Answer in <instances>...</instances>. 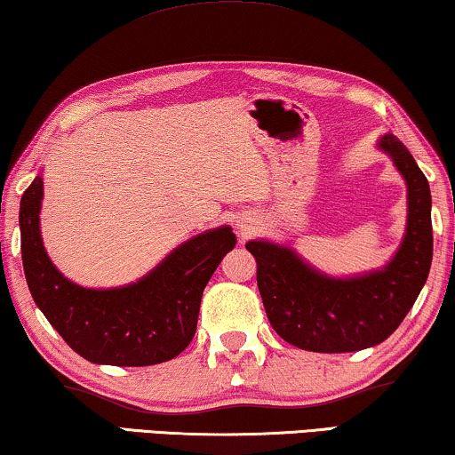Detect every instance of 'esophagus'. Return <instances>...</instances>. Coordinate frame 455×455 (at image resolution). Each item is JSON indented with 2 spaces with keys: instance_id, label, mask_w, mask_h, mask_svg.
Returning <instances> with one entry per match:
<instances>
[{
  "instance_id": "1",
  "label": "esophagus",
  "mask_w": 455,
  "mask_h": 455,
  "mask_svg": "<svg viewBox=\"0 0 455 455\" xmlns=\"http://www.w3.org/2000/svg\"><path fill=\"white\" fill-rule=\"evenodd\" d=\"M248 229H251V228H248V226H244V232H248Z\"/></svg>"
}]
</instances>
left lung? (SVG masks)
<instances>
[{
  "label": "left lung",
  "instance_id": "obj_1",
  "mask_svg": "<svg viewBox=\"0 0 455 455\" xmlns=\"http://www.w3.org/2000/svg\"><path fill=\"white\" fill-rule=\"evenodd\" d=\"M379 147L394 157L408 184V228L383 271L354 279L321 275L290 248L248 242L257 283L279 338L310 352H356L381 344L400 327L427 282L433 260L431 190L420 167L394 134Z\"/></svg>",
  "mask_w": 455,
  "mask_h": 455
}]
</instances>
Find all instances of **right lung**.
<instances>
[{"label": "right lung", "mask_w": 455, "mask_h": 455, "mask_svg": "<svg viewBox=\"0 0 455 455\" xmlns=\"http://www.w3.org/2000/svg\"><path fill=\"white\" fill-rule=\"evenodd\" d=\"M43 182L20 201L22 265L30 294L55 331L95 364L148 366L176 358L195 338L204 285L235 246L232 228L178 246L139 283L86 290L68 282L49 260L39 232Z\"/></svg>", "instance_id": "add662e5"}]
</instances>
